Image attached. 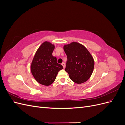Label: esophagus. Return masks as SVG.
<instances>
[{"instance_id": "esophagus-1", "label": "esophagus", "mask_w": 125, "mask_h": 125, "mask_svg": "<svg viewBox=\"0 0 125 125\" xmlns=\"http://www.w3.org/2000/svg\"><path fill=\"white\" fill-rule=\"evenodd\" d=\"M62 66H63V68L65 69V63H64V62H62Z\"/></svg>"}]
</instances>
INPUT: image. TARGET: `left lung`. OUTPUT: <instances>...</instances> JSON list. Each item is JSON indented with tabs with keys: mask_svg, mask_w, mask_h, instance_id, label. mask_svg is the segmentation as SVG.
<instances>
[{
	"mask_svg": "<svg viewBox=\"0 0 125 125\" xmlns=\"http://www.w3.org/2000/svg\"><path fill=\"white\" fill-rule=\"evenodd\" d=\"M63 48L67 56L65 71L70 79L79 84L88 81L94 67L92 55L84 45L75 42L65 45Z\"/></svg>",
	"mask_w": 125,
	"mask_h": 125,
	"instance_id": "1",
	"label": "left lung"
}]
</instances>
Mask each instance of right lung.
I'll return each mask as SVG.
<instances>
[{
  "mask_svg": "<svg viewBox=\"0 0 125 125\" xmlns=\"http://www.w3.org/2000/svg\"><path fill=\"white\" fill-rule=\"evenodd\" d=\"M55 45L45 41L37 49L31 62V71L35 80L40 84L49 86L55 80L58 71L63 69L57 62L52 53Z\"/></svg>",
  "mask_w": 125,
  "mask_h": 125,
  "instance_id": "obj_1",
  "label": "right lung"
}]
</instances>
